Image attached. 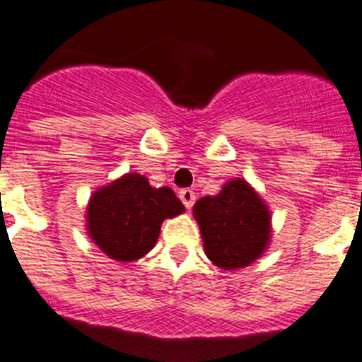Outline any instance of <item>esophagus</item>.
<instances>
[{
    "instance_id": "obj_1",
    "label": "esophagus",
    "mask_w": 362,
    "mask_h": 362,
    "mask_svg": "<svg viewBox=\"0 0 362 362\" xmlns=\"http://www.w3.org/2000/svg\"><path fill=\"white\" fill-rule=\"evenodd\" d=\"M180 199H181V202L185 204L186 209H189V207L195 204V193H193V189L185 188V189H181V192H180Z\"/></svg>"
}]
</instances>
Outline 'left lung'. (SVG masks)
<instances>
[{"label":"left lung","mask_w":362,"mask_h":362,"mask_svg":"<svg viewBox=\"0 0 362 362\" xmlns=\"http://www.w3.org/2000/svg\"><path fill=\"white\" fill-rule=\"evenodd\" d=\"M204 250L214 266L239 269L255 262L271 239V214L259 193L235 177L214 197H202L193 206Z\"/></svg>","instance_id":"left-lung-1"}]
</instances>
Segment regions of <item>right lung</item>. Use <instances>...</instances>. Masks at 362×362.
<instances>
[{
  "instance_id": "add662e5",
  "label": "right lung",
  "mask_w": 362,
  "mask_h": 362,
  "mask_svg": "<svg viewBox=\"0 0 362 362\" xmlns=\"http://www.w3.org/2000/svg\"><path fill=\"white\" fill-rule=\"evenodd\" d=\"M185 211L176 193L169 188H153L141 174H124L98 188L88 204V234L110 259L134 262L156 245L165 218Z\"/></svg>"
}]
</instances>
